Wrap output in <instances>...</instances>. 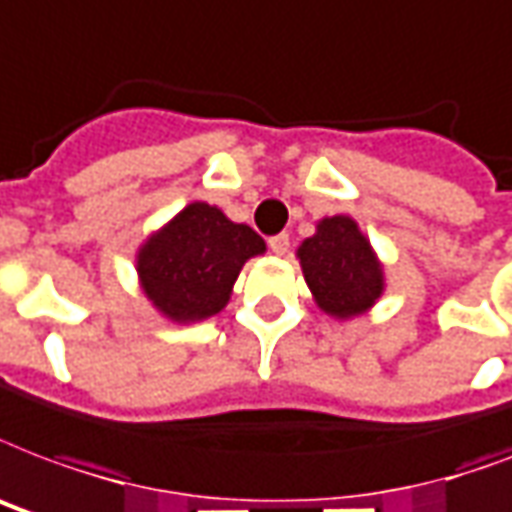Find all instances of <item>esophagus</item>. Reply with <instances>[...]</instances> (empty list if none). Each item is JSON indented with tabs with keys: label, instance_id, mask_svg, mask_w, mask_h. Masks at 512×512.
<instances>
[{
	"label": "esophagus",
	"instance_id": "obj_1",
	"mask_svg": "<svg viewBox=\"0 0 512 512\" xmlns=\"http://www.w3.org/2000/svg\"><path fill=\"white\" fill-rule=\"evenodd\" d=\"M268 247H271L276 255H284V252L290 249V233H276V236H271V239H268Z\"/></svg>",
	"mask_w": 512,
	"mask_h": 512
}]
</instances>
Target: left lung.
Here are the masks:
<instances>
[{
	"instance_id": "8db88e82",
	"label": "left lung",
	"mask_w": 512,
	"mask_h": 512,
	"mask_svg": "<svg viewBox=\"0 0 512 512\" xmlns=\"http://www.w3.org/2000/svg\"><path fill=\"white\" fill-rule=\"evenodd\" d=\"M298 257L319 308L333 317H357L384 290L381 265L349 217L319 222L317 236L300 244Z\"/></svg>"
}]
</instances>
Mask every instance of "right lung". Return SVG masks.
<instances>
[{"label":"right lung","mask_w":512,"mask_h":512,"mask_svg":"<svg viewBox=\"0 0 512 512\" xmlns=\"http://www.w3.org/2000/svg\"><path fill=\"white\" fill-rule=\"evenodd\" d=\"M265 249L249 225L230 222L217 206L190 204L139 252L147 298L174 322L217 314L241 265Z\"/></svg>","instance_id":"add662e5"}]
</instances>
